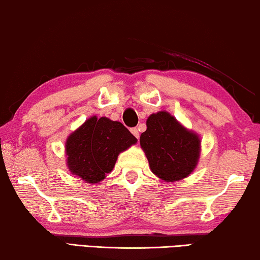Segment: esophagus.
Listing matches in <instances>:
<instances>
[{
  "label": "esophagus",
  "mask_w": 260,
  "mask_h": 260,
  "mask_svg": "<svg viewBox=\"0 0 260 260\" xmlns=\"http://www.w3.org/2000/svg\"><path fill=\"white\" fill-rule=\"evenodd\" d=\"M131 132H132V134H133L135 138L139 139V135H140V133H139V129L137 128V127H134V128H132V129H131Z\"/></svg>",
  "instance_id": "obj_1"
}]
</instances>
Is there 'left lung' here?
<instances>
[{"label":"left lung","mask_w":260,"mask_h":260,"mask_svg":"<svg viewBox=\"0 0 260 260\" xmlns=\"http://www.w3.org/2000/svg\"><path fill=\"white\" fill-rule=\"evenodd\" d=\"M152 174L166 182L184 179L194 170L200 157L201 141L166 111L147 119V131L140 137Z\"/></svg>","instance_id":"obj_1"}]
</instances>
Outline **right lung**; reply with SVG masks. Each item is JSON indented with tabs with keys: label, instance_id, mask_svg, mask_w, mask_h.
I'll use <instances>...</instances> for the list:
<instances>
[{
	"label": "right lung",
	"instance_id": "1",
	"mask_svg": "<svg viewBox=\"0 0 260 260\" xmlns=\"http://www.w3.org/2000/svg\"><path fill=\"white\" fill-rule=\"evenodd\" d=\"M137 138L119 121L96 115L73 132L66 141L67 167L73 175L86 183L102 182L113 170L118 155Z\"/></svg>",
	"mask_w": 260,
	"mask_h": 260
}]
</instances>
